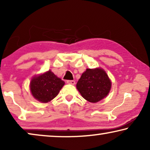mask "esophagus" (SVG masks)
I'll return each mask as SVG.
<instances>
[{"mask_svg":"<svg viewBox=\"0 0 150 150\" xmlns=\"http://www.w3.org/2000/svg\"><path fill=\"white\" fill-rule=\"evenodd\" d=\"M67 83L70 84V85H75V81H70V80H69V81H67Z\"/></svg>","mask_w":150,"mask_h":150,"instance_id":"obj_1","label":"esophagus"}]
</instances>
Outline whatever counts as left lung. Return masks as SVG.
<instances>
[{"mask_svg":"<svg viewBox=\"0 0 150 150\" xmlns=\"http://www.w3.org/2000/svg\"><path fill=\"white\" fill-rule=\"evenodd\" d=\"M76 88L86 100L96 103L107 96L111 82L103 69H87L78 81Z\"/></svg>","mask_w":150,"mask_h":150,"instance_id":"8db88e82","label":"left lung"}]
</instances>
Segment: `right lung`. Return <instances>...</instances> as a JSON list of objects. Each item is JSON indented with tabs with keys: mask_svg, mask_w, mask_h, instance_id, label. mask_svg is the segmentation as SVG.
<instances>
[{
	"mask_svg": "<svg viewBox=\"0 0 150 150\" xmlns=\"http://www.w3.org/2000/svg\"><path fill=\"white\" fill-rule=\"evenodd\" d=\"M65 82L51 70L35 76L30 83V89L33 97L42 103H46L58 95Z\"/></svg>",
	"mask_w": 150,
	"mask_h": 150,
	"instance_id": "add662e5",
	"label": "right lung"
}]
</instances>
